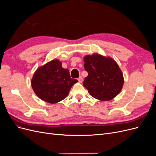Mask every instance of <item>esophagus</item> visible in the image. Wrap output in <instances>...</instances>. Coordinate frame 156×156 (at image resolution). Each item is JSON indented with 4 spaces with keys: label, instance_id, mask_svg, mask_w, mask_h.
I'll list each match as a JSON object with an SVG mask.
<instances>
[{
    "label": "esophagus",
    "instance_id": "esophagus-1",
    "mask_svg": "<svg viewBox=\"0 0 156 156\" xmlns=\"http://www.w3.org/2000/svg\"><path fill=\"white\" fill-rule=\"evenodd\" d=\"M78 81H79V83H82V82L83 81V77H79L78 78Z\"/></svg>",
    "mask_w": 156,
    "mask_h": 156
}]
</instances>
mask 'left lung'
<instances>
[{"label":"left lung","mask_w":156,"mask_h":156,"mask_svg":"<svg viewBox=\"0 0 156 156\" xmlns=\"http://www.w3.org/2000/svg\"><path fill=\"white\" fill-rule=\"evenodd\" d=\"M84 62L88 76L84 79L83 85L93 98L108 101L120 92L124 77L115 60L94 54L84 56Z\"/></svg>","instance_id":"8db88e82"}]
</instances>
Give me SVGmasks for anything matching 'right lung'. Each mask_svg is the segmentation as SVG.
Returning a JSON list of instances; mask_svg holds the SVG:
<instances>
[{"mask_svg":"<svg viewBox=\"0 0 156 156\" xmlns=\"http://www.w3.org/2000/svg\"><path fill=\"white\" fill-rule=\"evenodd\" d=\"M77 79H72L69 70L62 62L54 59L36 69L31 80L33 90L41 100L56 103L67 97Z\"/></svg>","mask_w":156,"mask_h":156,"instance_id":"right-lung-1","label":"right lung"}]
</instances>
